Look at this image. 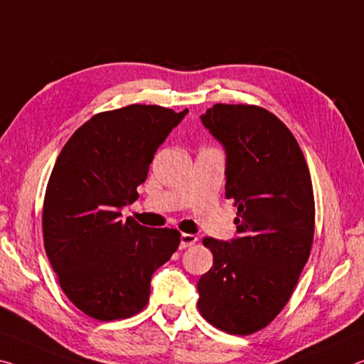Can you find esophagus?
Wrapping results in <instances>:
<instances>
[{"label": "esophagus", "instance_id": "esophagus-1", "mask_svg": "<svg viewBox=\"0 0 364 364\" xmlns=\"http://www.w3.org/2000/svg\"><path fill=\"white\" fill-rule=\"evenodd\" d=\"M196 240H198V238H196V237L192 235V234H182V235H181V248L193 247L195 243H196Z\"/></svg>", "mask_w": 364, "mask_h": 364}]
</instances>
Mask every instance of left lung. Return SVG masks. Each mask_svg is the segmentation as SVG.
Segmentation results:
<instances>
[{"instance_id": "obj_1", "label": "left lung", "mask_w": 364, "mask_h": 364, "mask_svg": "<svg viewBox=\"0 0 364 364\" xmlns=\"http://www.w3.org/2000/svg\"><path fill=\"white\" fill-rule=\"evenodd\" d=\"M201 121L228 153L225 198L235 201L238 237L203 238L213 267L196 285V305L216 329L250 336L287 305L311 253V176L294 134L261 106L218 103Z\"/></svg>"}]
</instances>
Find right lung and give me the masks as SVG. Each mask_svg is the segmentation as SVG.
<instances>
[{
	"mask_svg": "<svg viewBox=\"0 0 364 364\" xmlns=\"http://www.w3.org/2000/svg\"><path fill=\"white\" fill-rule=\"evenodd\" d=\"M188 109L129 105L75 130L48 181L41 228L65 296L87 316L117 321L150 300L153 272L181 243L176 229H150L121 208L139 198L158 146Z\"/></svg>",
	"mask_w": 364,
	"mask_h": 364,
	"instance_id": "add662e5",
	"label": "right lung"
}]
</instances>
